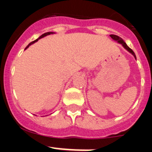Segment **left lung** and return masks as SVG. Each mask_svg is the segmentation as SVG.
<instances>
[{"label": "left lung", "mask_w": 152, "mask_h": 152, "mask_svg": "<svg viewBox=\"0 0 152 152\" xmlns=\"http://www.w3.org/2000/svg\"><path fill=\"white\" fill-rule=\"evenodd\" d=\"M110 37L113 39L117 41L118 42H119V43L122 44V45H123V46L124 47L125 49H126L127 51H129V52L130 53H132V54L133 55L134 57H135V59H136V56H135V53H134V52L131 49H130V48L128 46V45H126V42H125L124 40H123V39L120 38L119 36H116V35H110Z\"/></svg>", "instance_id": "obj_1"}]
</instances>
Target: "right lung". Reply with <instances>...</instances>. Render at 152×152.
I'll return each mask as SVG.
<instances>
[{"label": "right lung", "mask_w": 152, "mask_h": 152, "mask_svg": "<svg viewBox=\"0 0 152 152\" xmlns=\"http://www.w3.org/2000/svg\"><path fill=\"white\" fill-rule=\"evenodd\" d=\"M52 33H52V32H48V33H44V34H42V36H40L39 37L38 39H36V40H34V41H33V42H31L29 44V45H27V46L26 47V49H26L28 48V47L29 46V45H32V44H33L34 43V42H37L38 41V39H41V38H42V37H44V36H48V35H50V34H52Z\"/></svg>", "instance_id": "obj_1"}]
</instances>
